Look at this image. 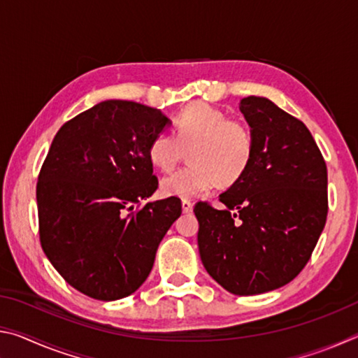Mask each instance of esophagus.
Here are the masks:
<instances>
[{
  "label": "esophagus",
  "mask_w": 358,
  "mask_h": 358,
  "mask_svg": "<svg viewBox=\"0 0 358 358\" xmlns=\"http://www.w3.org/2000/svg\"><path fill=\"white\" fill-rule=\"evenodd\" d=\"M181 208H183L185 213H191L192 211V202L191 201H181Z\"/></svg>",
  "instance_id": "1"
}]
</instances>
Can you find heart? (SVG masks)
Segmentation results:
<instances>
[{"mask_svg": "<svg viewBox=\"0 0 358 358\" xmlns=\"http://www.w3.org/2000/svg\"><path fill=\"white\" fill-rule=\"evenodd\" d=\"M189 155L191 164L161 181L167 197L192 199L217 183L232 185L243 177L254 157L251 129L205 102H194L175 118V136L159 132L148 147V157L169 172Z\"/></svg>", "mask_w": 358, "mask_h": 358, "instance_id": "heart-1", "label": "heart"}]
</instances>
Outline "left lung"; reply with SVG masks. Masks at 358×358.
Instances as JSON below:
<instances>
[{
	"instance_id": "8db88e82",
	"label": "left lung",
	"mask_w": 358,
	"mask_h": 358,
	"mask_svg": "<svg viewBox=\"0 0 358 358\" xmlns=\"http://www.w3.org/2000/svg\"><path fill=\"white\" fill-rule=\"evenodd\" d=\"M240 110L254 137L243 177L220 194L222 210L199 202L197 245L205 270L235 295L286 286L322 234L327 166L300 120L270 99L248 96Z\"/></svg>"
}]
</instances>
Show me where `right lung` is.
I'll return each mask as SVG.
<instances>
[{
    "mask_svg": "<svg viewBox=\"0 0 358 358\" xmlns=\"http://www.w3.org/2000/svg\"><path fill=\"white\" fill-rule=\"evenodd\" d=\"M171 124L157 108L107 99L64 123L42 164L39 237L66 282L96 300L124 299L142 286L167 230L181 215L177 197L155 201L148 157Z\"/></svg>",
    "mask_w": 358,
    "mask_h": 358,
    "instance_id": "add662e5",
    "label": "right lung"
}]
</instances>
